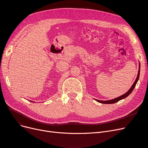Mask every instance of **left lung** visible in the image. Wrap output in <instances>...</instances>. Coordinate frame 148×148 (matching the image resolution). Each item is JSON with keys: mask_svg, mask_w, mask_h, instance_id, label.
<instances>
[{"mask_svg": "<svg viewBox=\"0 0 148 148\" xmlns=\"http://www.w3.org/2000/svg\"><path fill=\"white\" fill-rule=\"evenodd\" d=\"M140 64L139 63V70H138V75H137V77L135 79V82H134V83L133 84L132 86L130 88V89H129V90L125 93L124 95L120 96L117 98H115V99H111V100H108V101H101V100H98V99H95L96 101H97L98 102H100L102 103V104H114V103L117 102L120 100H122L123 99H125V97H127V96H128L130 94L132 93V92L133 91V90L135 88L136 84L138 81L139 79V77H140Z\"/></svg>", "mask_w": 148, "mask_h": 148, "instance_id": "obj_1", "label": "left lung"}]
</instances>
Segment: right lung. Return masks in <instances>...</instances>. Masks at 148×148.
Wrapping results in <instances>:
<instances>
[{"instance_id":"add662e5","label":"right lung","mask_w":148,"mask_h":148,"mask_svg":"<svg viewBox=\"0 0 148 148\" xmlns=\"http://www.w3.org/2000/svg\"><path fill=\"white\" fill-rule=\"evenodd\" d=\"M31 102H32V101H31Z\"/></svg>"}]
</instances>
